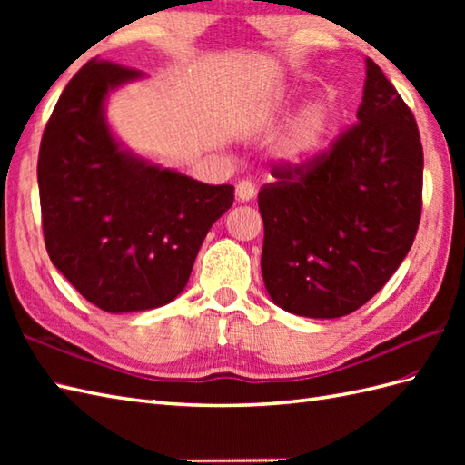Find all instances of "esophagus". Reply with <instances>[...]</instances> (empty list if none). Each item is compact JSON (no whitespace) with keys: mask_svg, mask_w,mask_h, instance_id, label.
<instances>
[{"mask_svg":"<svg viewBox=\"0 0 465 465\" xmlns=\"http://www.w3.org/2000/svg\"><path fill=\"white\" fill-rule=\"evenodd\" d=\"M255 193L258 192H255V185L252 182H240L238 187H235V197H238V202H242V203L252 202Z\"/></svg>","mask_w":465,"mask_h":465,"instance_id":"34e87169","label":"esophagus"}]
</instances>
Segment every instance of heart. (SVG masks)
<instances>
[{"mask_svg": "<svg viewBox=\"0 0 465 465\" xmlns=\"http://www.w3.org/2000/svg\"><path fill=\"white\" fill-rule=\"evenodd\" d=\"M303 95L305 94L300 87H285L275 95V112L288 115L303 100ZM335 124H338V107L330 97H313L308 104H303L300 112L293 115L282 140V160L298 170L313 165L328 150Z\"/></svg>", "mask_w": 465, "mask_h": 465, "instance_id": "b5f03b06", "label": "heart"}]
</instances>
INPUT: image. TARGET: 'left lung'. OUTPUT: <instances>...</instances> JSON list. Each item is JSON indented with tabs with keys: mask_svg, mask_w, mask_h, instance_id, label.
<instances>
[{
	"mask_svg": "<svg viewBox=\"0 0 465 465\" xmlns=\"http://www.w3.org/2000/svg\"><path fill=\"white\" fill-rule=\"evenodd\" d=\"M358 124L308 170L275 167L262 187V275L282 310L313 320L373 298L416 238L423 150L410 107L365 57Z\"/></svg>",
	"mask_w": 465,
	"mask_h": 465,
	"instance_id": "8db88e82",
	"label": "left lung"
}]
</instances>
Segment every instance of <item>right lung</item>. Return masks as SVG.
Returning <instances> with one entry per match:
<instances>
[{
	"label": "right lung",
	"instance_id": "add662e5",
	"mask_svg": "<svg viewBox=\"0 0 465 465\" xmlns=\"http://www.w3.org/2000/svg\"><path fill=\"white\" fill-rule=\"evenodd\" d=\"M142 72L92 59L67 84L42 137L39 202L49 260L110 313L162 308L185 288L233 185H207L130 150L107 100Z\"/></svg>",
	"mask_w": 465,
	"mask_h": 465
}]
</instances>
